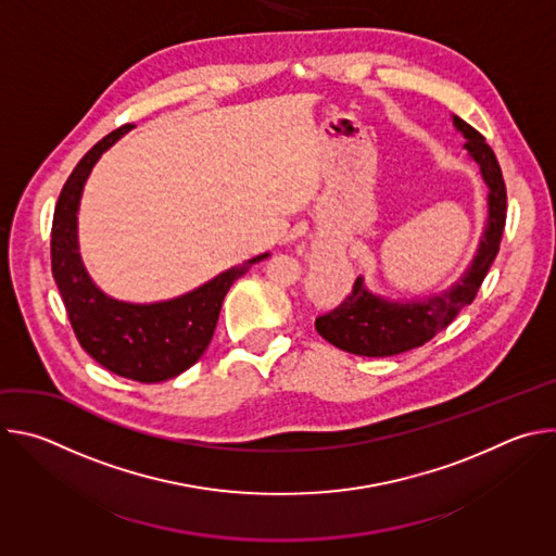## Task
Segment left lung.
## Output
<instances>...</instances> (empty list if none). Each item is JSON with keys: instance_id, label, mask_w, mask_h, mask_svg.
Returning a JSON list of instances; mask_svg holds the SVG:
<instances>
[{"instance_id": "8db88e82", "label": "left lung", "mask_w": 556, "mask_h": 556, "mask_svg": "<svg viewBox=\"0 0 556 556\" xmlns=\"http://www.w3.org/2000/svg\"><path fill=\"white\" fill-rule=\"evenodd\" d=\"M453 125L466 138L464 149L480 165L489 187V219L478 255L448 290L427 299L389 301L369 292L363 277H358L343 303L328 314L316 316L314 321L316 332L334 348L369 358L409 352L431 341L455 319L462 307L470 305L478 296V290L500 253L506 226V185L486 138L459 116H453Z\"/></svg>"}]
</instances>
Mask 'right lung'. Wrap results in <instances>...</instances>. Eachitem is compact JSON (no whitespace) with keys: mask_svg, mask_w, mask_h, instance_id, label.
Returning <instances> with one entry per match:
<instances>
[{"mask_svg":"<svg viewBox=\"0 0 556 556\" xmlns=\"http://www.w3.org/2000/svg\"><path fill=\"white\" fill-rule=\"evenodd\" d=\"M129 129L123 125L99 140L63 185L52 217V277L78 343L99 365L138 382H163L198 363L213 339L228 288L268 253L169 301L127 303L97 288L78 253V200L103 151Z\"/></svg>","mask_w":556,"mask_h":556,"instance_id":"1","label":"right lung"}]
</instances>
